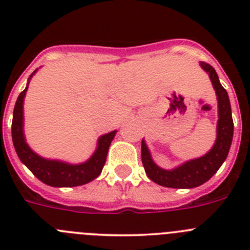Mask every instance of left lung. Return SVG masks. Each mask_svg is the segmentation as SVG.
Wrapping results in <instances>:
<instances>
[{
	"mask_svg": "<svg viewBox=\"0 0 250 250\" xmlns=\"http://www.w3.org/2000/svg\"><path fill=\"white\" fill-rule=\"evenodd\" d=\"M200 67L209 75L216 100H218V123H216V139L207 154L200 158L190 159L173 169H163L156 164L151 156L147 144L143 139L141 141V160L145 173L156 184L174 189H191L207 183L219 170L228 156L233 140L234 124L231 118L230 101L227 90L222 86L218 74L213 66L199 62Z\"/></svg>",
	"mask_w": 250,
	"mask_h": 250,
	"instance_id": "obj_1",
	"label": "left lung"
}]
</instances>
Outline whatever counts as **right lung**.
<instances>
[{
	"mask_svg": "<svg viewBox=\"0 0 250 250\" xmlns=\"http://www.w3.org/2000/svg\"><path fill=\"white\" fill-rule=\"evenodd\" d=\"M37 70H35L30 75L27 85H26L25 90L19 95L15 109H13L11 131H12L13 146L16 150L17 156L20 158L22 164L26 165L28 170H31V173L34 174L39 180L45 183L46 185L55 188H71L87 184V183L98 178L103 171L107 151H109L111 141L114 140L118 130L101 135L98 139L96 149L92 152V155L83 163L71 164V163L59 160V159H47L39 155L27 144L25 130H23V120H25V118H23V103H25L28 83H30L32 76L37 72Z\"/></svg>",
	"mask_w": 250,
	"mask_h": 250,
	"instance_id": "1",
	"label": "right lung"
}]
</instances>
